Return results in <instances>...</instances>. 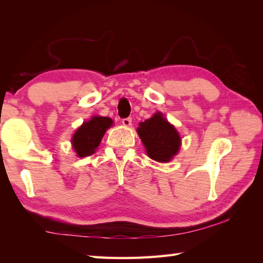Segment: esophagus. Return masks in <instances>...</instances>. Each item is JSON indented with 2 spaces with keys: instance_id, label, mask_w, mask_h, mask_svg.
Masks as SVG:
<instances>
[{
  "instance_id": "esophagus-1",
  "label": "esophagus",
  "mask_w": 263,
  "mask_h": 263,
  "mask_svg": "<svg viewBox=\"0 0 263 263\" xmlns=\"http://www.w3.org/2000/svg\"><path fill=\"white\" fill-rule=\"evenodd\" d=\"M132 123V119L131 117H125V119H122V124L125 126H130Z\"/></svg>"
}]
</instances>
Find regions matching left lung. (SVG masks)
<instances>
[{"label": "left lung", "instance_id": "left-lung-1", "mask_svg": "<svg viewBox=\"0 0 263 263\" xmlns=\"http://www.w3.org/2000/svg\"><path fill=\"white\" fill-rule=\"evenodd\" d=\"M139 125V137L150 158L167 163L177 154L181 146V138L175 127L164 119L163 114L156 113Z\"/></svg>", "mask_w": 263, "mask_h": 263}]
</instances>
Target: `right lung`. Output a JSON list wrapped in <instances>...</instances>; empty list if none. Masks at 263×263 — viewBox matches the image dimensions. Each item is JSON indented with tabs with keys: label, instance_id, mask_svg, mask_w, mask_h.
<instances>
[{
	"label": "right lung",
	"instance_id": "add662e5",
	"mask_svg": "<svg viewBox=\"0 0 263 263\" xmlns=\"http://www.w3.org/2000/svg\"><path fill=\"white\" fill-rule=\"evenodd\" d=\"M113 124L109 117L95 116L78 128L72 138V144L79 157H87L95 154L106 130Z\"/></svg>",
	"mask_w": 263,
	"mask_h": 263
}]
</instances>
